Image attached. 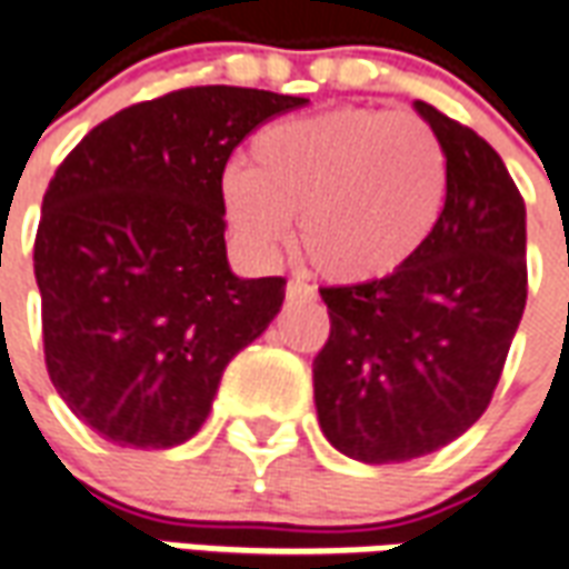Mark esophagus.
I'll list each match as a JSON object with an SVG mask.
<instances>
[{
  "label": "esophagus",
  "mask_w": 569,
  "mask_h": 569,
  "mask_svg": "<svg viewBox=\"0 0 569 569\" xmlns=\"http://www.w3.org/2000/svg\"><path fill=\"white\" fill-rule=\"evenodd\" d=\"M315 288L312 284H306V281L293 279L288 281V300H312Z\"/></svg>",
  "instance_id": "obj_1"
}]
</instances>
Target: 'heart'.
Instances as JSON below:
<instances>
[{
    "label": "heart",
    "instance_id": "1",
    "mask_svg": "<svg viewBox=\"0 0 569 569\" xmlns=\"http://www.w3.org/2000/svg\"><path fill=\"white\" fill-rule=\"evenodd\" d=\"M223 214L248 254L269 260L300 221L325 279L391 276L425 248L446 206V153L416 114L336 109L260 130L248 169L221 178Z\"/></svg>",
    "mask_w": 569,
    "mask_h": 569
}]
</instances>
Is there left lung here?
Wrapping results in <instances>:
<instances>
[{"mask_svg": "<svg viewBox=\"0 0 569 569\" xmlns=\"http://www.w3.org/2000/svg\"><path fill=\"white\" fill-rule=\"evenodd\" d=\"M446 153V206L406 267L321 288L330 339L312 363L327 442L363 463L425 458L491 403L528 300V211L500 153L412 102Z\"/></svg>", "mask_w": 569, "mask_h": 569, "instance_id": "1", "label": "left lung"}]
</instances>
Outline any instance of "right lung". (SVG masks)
<instances>
[{"label":"right lung","mask_w":569,"mask_h":569,"mask_svg":"<svg viewBox=\"0 0 569 569\" xmlns=\"http://www.w3.org/2000/svg\"><path fill=\"white\" fill-rule=\"evenodd\" d=\"M306 102L176 90L102 120L53 172L36 236L44 363L102 439L197 437L227 363L281 312L284 279L230 269L221 178L248 132Z\"/></svg>","instance_id":"add662e5"}]
</instances>
